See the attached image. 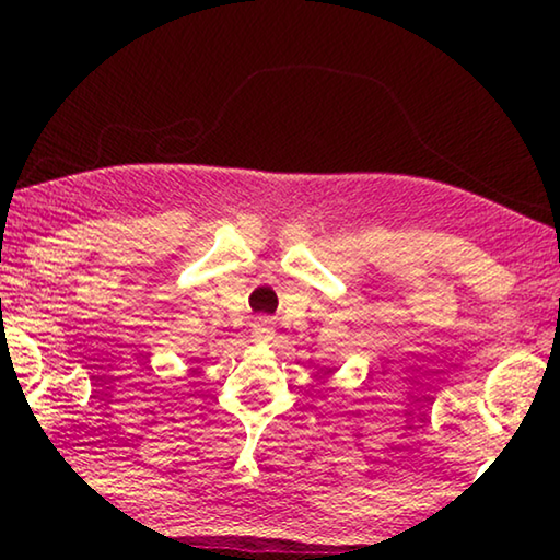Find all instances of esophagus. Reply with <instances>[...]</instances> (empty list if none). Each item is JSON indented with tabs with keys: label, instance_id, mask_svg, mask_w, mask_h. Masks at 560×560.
Wrapping results in <instances>:
<instances>
[{
	"label": "esophagus",
	"instance_id": "obj_1",
	"mask_svg": "<svg viewBox=\"0 0 560 560\" xmlns=\"http://www.w3.org/2000/svg\"><path fill=\"white\" fill-rule=\"evenodd\" d=\"M252 336L254 340H269L273 336V328H271V320L267 316H259L252 320Z\"/></svg>",
	"mask_w": 560,
	"mask_h": 560
}]
</instances>
